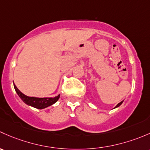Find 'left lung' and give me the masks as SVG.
I'll return each mask as SVG.
<instances>
[{
    "label": "left lung",
    "instance_id": "left-lung-1",
    "mask_svg": "<svg viewBox=\"0 0 150 150\" xmlns=\"http://www.w3.org/2000/svg\"><path fill=\"white\" fill-rule=\"evenodd\" d=\"M122 103H123V101H121V103H118V105H116V106H115V108H118V107H119V106H120V105H121L122 104Z\"/></svg>",
    "mask_w": 150,
    "mask_h": 150
}]
</instances>
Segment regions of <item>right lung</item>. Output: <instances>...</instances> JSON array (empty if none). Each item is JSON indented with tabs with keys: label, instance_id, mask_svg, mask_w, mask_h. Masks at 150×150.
Masks as SVG:
<instances>
[{
	"label": "right lung",
	"instance_id": "right-lung-1",
	"mask_svg": "<svg viewBox=\"0 0 150 150\" xmlns=\"http://www.w3.org/2000/svg\"><path fill=\"white\" fill-rule=\"evenodd\" d=\"M13 86H14V89L15 90H16V93L18 94L19 98L24 101V103H25L26 104L28 105L32 106V107L35 108H38V109L45 108L52 105V104L56 103L60 98V95H58V96L55 97V98H44L28 97L27 96V95H24L23 93H21V92L19 91V89L16 87V86L15 85V84H13Z\"/></svg>",
	"mask_w": 150,
	"mask_h": 150
}]
</instances>
